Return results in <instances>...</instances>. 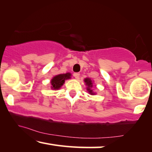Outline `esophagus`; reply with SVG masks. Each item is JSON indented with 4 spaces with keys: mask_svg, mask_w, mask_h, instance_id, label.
<instances>
[{
    "mask_svg": "<svg viewBox=\"0 0 152 152\" xmlns=\"http://www.w3.org/2000/svg\"><path fill=\"white\" fill-rule=\"evenodd\" d=\"M79 75H80V74H79V73H73V76H74L75 78L78 79V78L79 77Z\"/></svg>",
    "mask_w": 152,
    "mask_h": 152,
    "instance_id": "esophagus-1",
    "label": "esophagus"
}]
</instances>
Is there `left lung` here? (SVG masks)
<instances>
[{"label":"left lung","instance_id":"left-lung-1","mask_svg":"<svg viewBox=\"0 0 152 152\" xmlns=\"http://www.w3.org/2000/svg\"><path fill=\"white\" fill-rule=\"evenodd\" d=\"M84 81L86 82V84L88 86V88L87 90L89 93H90L91 94H94V93L92 92V90H91V88L92 87V80H91L89 78H86L85 79V80Z\"/></svg>","mask_w":152,"mask_h":152}]
</instances>
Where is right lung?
Wrapping results in <instances>:
<instances>
[{
	"label": "right lung",
	"instance_id": "obj_1",
	"mask_svg": "<svg viewBox=\"0 0 152 152\" xmlns=\"http://www.w3.org/2000/svg\"><path fill=\"white\" fill-rule=\"evenodd\" d=\"M71 73H66V74H60L58 75L55 76L52 81H51V84H52V89L58 90L60 88V87L64 83V81L67 79L71 78Z\"/></svg>",
	"mask_w": 152,
	"mask_h": 152
}]
</instances>
